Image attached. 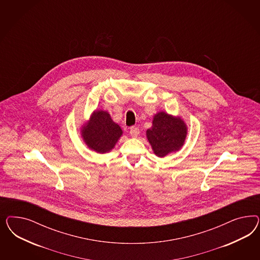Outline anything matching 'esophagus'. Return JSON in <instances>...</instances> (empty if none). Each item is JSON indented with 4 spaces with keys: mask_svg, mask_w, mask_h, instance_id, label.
I'll return each instance as SVG.
<instances>
[{
    "mask_svg": "<svg viewBox=\"0 0 260 260\" xmlns=\"http://www.w3.org/2000/svg\"><path fill=\"white\" fill-rule=\"evenodd\" d=\"M139 133H140V131H139V128L137 126H132L131 127L129 134H131L133 137H137L139 135Z\"/></svg>",
    "mask_w": 260,
    "mask_h": 260,
    "instance_id": "1",
    "label": "esophagus"
}]
</instances>
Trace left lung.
<instances>
[{
    "label": "left lung",
    "instance_id": "obj_1",
    "mask_svg": "<svg viewBox=\"0 0 260 260\" xmlns=\"http://www.w3.org/2000/svg\"><path fill=\"white\" fill-rule=\"evenodd\" d=\"M188 128L180 117H174L164 111L153 116L152 126L147 131V138L158 157L180 150L187 137Z\"/></svg>",
    "mask_w": 260,
    "mask_h": 260
}]
</instances>
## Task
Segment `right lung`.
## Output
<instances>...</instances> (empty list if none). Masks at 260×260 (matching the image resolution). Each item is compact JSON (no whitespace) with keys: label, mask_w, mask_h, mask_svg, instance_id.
Instances as JSON below:
<instances>
[{"label":"right lung","mask_w":260,"mask_h":260,"mask_svg":"<svg viewBox=\"0 0 260 260\" xmlns=\"http://www.w3.org/2000/svg\"><path fill=\"white\" fill-rule=\"evenodd\" d=\"M82 137L90 150L99 153L110 152L123 134L118 124L114 123L110 113L95 110L81 129Z\"/></svg>","instance_id":"add662e5"}]
</instances>
